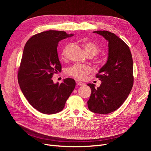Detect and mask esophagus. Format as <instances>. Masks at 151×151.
<instances>
[{
	"instance_id": "34e87169",
	"label": "esophagus",
	"mask_w": 151,
	"mask_h": 151,
	"mask_svg": "<svg viewBox=\"0 0 151 151\" xmlns=\"http://www.w3.org/2000/svg\"><path fill=\"white\" fill-rule=\"evenodd\" d=\"M76 84H77V86H84V83H81V82H80V81H78V80H76Z\"/></svg>"
}]
</instances>
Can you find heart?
Instances as JSON below:
<instances>
[{"mask_svg":"<svg viewBox=\"0 0 151 151\" xmlns=\"http://www.w3.org/2000/svg\"><path fill=\"white\" fill-rule=\"evenodd\" d=\"M84 48L86 53L89 57L95 56L99 52V48L94 43L86 42L83 44ZM72 47V44L69 43L63 47L62 51V56L65 57L67 55V52L70 48ZM92 72V68L90 66L87 65L79 64V63H76L73 65L68 67L66 69V74L74 78L78 79L80 80H83L86 78V77L89 74Z\"/></svg>","mask_w":151,"mask_h":151,"instance_id":"b5f03b06","label":"heart"}]
</instances>
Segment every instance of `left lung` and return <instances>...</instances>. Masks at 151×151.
Instances as JSON below:
<instances>
[{
  "mask_svg": "<svg viewBox=\"0 0 151 151\" xmlns=\"http://www.w3.org/2000/svg\"><path fill=\"white\" fill-rule=\"evenodd\" d=\"M108 42L106 63L96 77L101 81L99 88L88 84L91 94L88 101L90 111L108 114L116 110L127 99L134 84L133 60L129 46L119 37L108 31H95Z\"/></svg>",
  "mask_w": 151,
  "mask_h": 151,
  "instance_id": "8db88e82",
  "label": "left lung"
}]
</instances>
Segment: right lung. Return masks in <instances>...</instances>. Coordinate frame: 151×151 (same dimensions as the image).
I'll return each mask as SVG.
<instances>
[{"label":"right lung","mask_w":151,"mask_h":151,"mask_svg":"<svg viewBox=\"0 0 151 151\" xmlns=\"http://www.w3.org/2000/svg\"><path fill=\"white\" fill-rule=\"evenodd\" d=\"M74 36L62 31L49 30L33 35L26 42L17 74L18 83L34 108L51 115L60 112L74 91L75 81L63 79L54 84L52 77L60 72L57 47L60 40Z\"/></svg>","instance_id":"add662e5"}]
</instances>
